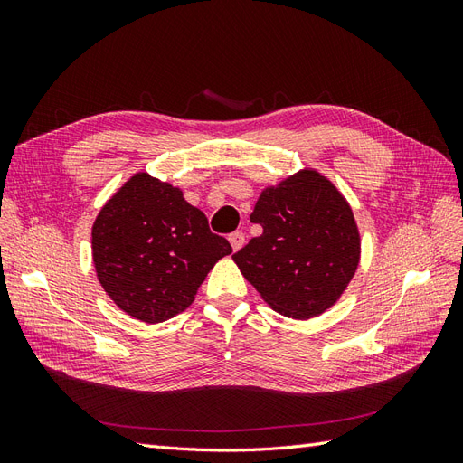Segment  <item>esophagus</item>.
<instances>
[{
  "mask_svg": "<svg viewBox=\"0 0 463 463\" xmlns=\"http://www.w3.org/2000/svg\"><path fill=\"white\" fill-rule=\"evenodd\" d=\"M230 243H232L233 250H240L245 245V233L243 232H233L230 235Z\"/></svg>",
  "mask_w": 463,
  "mask_h": 463,
  "instance_id": "1",
  "label": "esophagus"
}]
</instances>
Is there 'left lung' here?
I'll return each instance as SVG.
<instances>
[{
    "mask_svg": "<svg viewBox=\"0 0 463 463\" xmlns=\"http://www.w3.org/2000/svg\"><path fill=\"white\" fill-rule=\"evenodd\" d=\"M250 222L262 233L232 257L276 313L307 320L340 301L361 260V235L342 191L315 167L264 187Z\"/></svg>",
    "mask_w": 463,
    "mask_h": 463,
    "instance_id": "obj_1",
    "label": "left lung"
}]
</instances>
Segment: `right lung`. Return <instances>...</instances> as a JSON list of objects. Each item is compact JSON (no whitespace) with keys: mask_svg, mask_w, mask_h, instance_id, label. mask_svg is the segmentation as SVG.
I'll use <instances>...</instances> for the list:
<instances>
[{"mask_svg":"<svg viewBox=\"0 0 463 463\" xmlns=\"http://www.w3.org/2000/svg\"><path fill=\"white\" fill-rule=\"evenodd\" d=\"M228 240L184 191L146 172L133 174L92 223V262L106 296L123 313L158 325L184 313Z\"/></svg>","mask_w":463,"mask_h":463,"instance_id":"right-lung-1","label":"right lung"}]
</instances>
